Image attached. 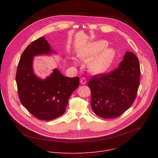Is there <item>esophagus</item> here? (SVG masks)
<instances>
[{
	"label": "esophagus",
	"instance_id": "1",
	"mask_svg": "<svg viewBox=\"0 0 158 158\" xmlns=\"http://www.w3.org/2000/svg\"><path fill=\"white\" fill-rule=\"evenodd\" d=\"M80 82L81 85H85L86 83V79L85 77H82L80 79Z\"/></svg>",
	"mask_w": 158,
	"mask_h": 158
}]
</instances>
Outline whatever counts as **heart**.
Listing matches in <instances>:
<instances>
[{
  "label": "heart",
  "mask_w": 158,
  "mask_h": 158,
  "mask_svg": "<svg viewBox=\"0 0 158 158\" xmlns=\"http://www.w3.org/2000/svg\"><path fill=\"white\" fill-rule=\"evenodd\" d=\"M107 43L104 40H101L90 43L83 48L81 49L78 52V56L81 59L95 56L101 49L102 51L89 63L88 67L94 73H98L105 71L110 65L113 57L114 52L111 48H104L107 47Z\"/></svg>",
  "instance_id": "b5f03b06"
}]
</instances>
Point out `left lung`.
Returning a JSON list of instances; mask_svg holds the SVG:
<instances>
[{"label":"left lung","mask_w":158,"mask_h":158,"mask_svg":"<svg viewBox=\"0 0 158 158\" xmlns=\"http://www.w3.org/2000/svg\"><path fill=\"white\" fill-rule=\"evenodd\" d=\"M140 79L138 58L126 52L118 67L109 73L95 75L88 86L91 89V107L102 118H117L133 104Z\"/></svg>","instance_id":"1"}]
</instances>
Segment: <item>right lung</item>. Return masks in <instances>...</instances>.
I'll use <instances>...</instances> for the list:
<instances>
[{
	"label": "right lung",
	"mask_w": 158,
	"mask_h": 158,
	"mask_svg": "<svg viewBox=\"0 0 158 158\" xmlns=\"http://www.w3.org/2000/svg\"><path fill=\"white\" fill-rule=\"evenodd\" d=\"M51 53V46L44 37L32 41L22 54L16 74L22 104L34 117L46 121L64 113L69 97L79 85V77H64L57 69L45 79L35 76L32 69L34 57Z\"/></svg>",
	"instance_id": "obj_1"
}]
</instances>
